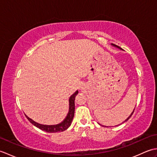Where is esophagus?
Returning a JSON list of instances; mask_svg holds the SVG:
<instances>
[{"label": "esophagus", "mask_w": 157, "mask_h": 157, "mask_svg": "<svg viewBox=\"0 0 157 157\" xmlns=\"http://www.w3.org/2000/svg\"><path fill=\"white\" fill-rule=\"evenodd\" d=\"M81 88H82V87H81Z\"/></svg>", "instance_id": "1"}]
</instances>
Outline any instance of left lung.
I'll return each instance as SVG.
<instances>
[{"mask_svg":"<svg viewBox=\"0 0 157 157\" xmlns=\"http://www.w3.org/2000/svg\"><path fill=\"white\" fill-rule=\"evenodd\" d=\"M113 46H115V47H117V48H119V49H121V50H122V48H121V47H119V46H117V45H115V44H113ZM134 110H135V109H134V111H133V112L132 113V114L131 115H130L129 117H128V118H127L125 120V121H123V123H124V122H125V121H128V120L130 118V117H132V114H133V113H134ZM105 126V125H104ZM106 127V126H105Z\"/></svg>","mask_w":157,"mask_h":157,"instance_id":"left-lung-1","label":"left lung"}]
</instances>
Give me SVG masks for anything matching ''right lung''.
I'll return each mask as SVG.
<instances>
[{
    "label": "right lung",
    "instance_id": "obj_1",
    "mask_svg": "<svg viewBox=\"0 0 157 157\" xmlns=\"http://www.w3.org/2000/svg\"><path fill=\"white\" fill-rule=\"evenodd\" d=\"M78 94V91L77 90L74 94H73L69 98V112L67 113V115L65 117V119L63 120V121L59 123V124L56 125H42L35 122L33 121L32 119H30L28 117L25 115L27 119L29 120V121H30L31 123L33 125L37 127L39 129H40L43 131H45L46 132L49 133H55V132H63L67 129L71 125V122L73 117H74V112H75V98L76 95Z\"/></svg>",
    "mask_w": 157,
    "mask_h": 157
}]
</instances>
